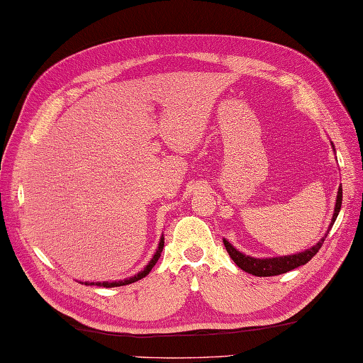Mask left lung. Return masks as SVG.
Instances as JSON below:
<instances>
[{"label": "left lung", "instance_id": "obj_1", "mask_svg": "<svg viewBox=\"0 0 363 363\" xmlns=\"http://www.w3.org/2000/svg\"><path fill=\"white\" fill-rule=\"evenodd\" d=\"M331 147L334 150V145L331 143ZM342 207V185H339V190H337V198H336V206H334V213H333V218L330 222V227L327 230V233L322 236V239L319 240L318 244L303 250V252H299L296 255H286V256H279V257H253V256H248L240 253L239 250H236L233 245H231L227 239H222L224 240V245L227 248V253L230 255V257L233 259V262L240 268V270H244L253 276H259V277H267V276H277V274H284L286 272H291L294 268L305 265L308 261H311V257L319 252L325 238L328 236L330 230L333 227L334 222H336V218L339 215Z\"/></svg>", "mask_w": 363, "mask_h": 363}]
</instances>
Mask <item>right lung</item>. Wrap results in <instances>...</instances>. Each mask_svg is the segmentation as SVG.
Wrapping results in <instances>:
<instances>
[{
    "label": "right lung",
    "mask_w": 363,
    "mask_h": 363,
    "mask_svg": "<svg viewBox=\"0 0 363 363\" xmlns=\"http://www.w3.org/2000/svg\"><path fill=\"white\" fill-rule=\"evenodd\" d=\"M162 248H164V235L161 236V239H160V244H157V248H156V253L153 255V257L150 259V262H148L145 267H144V270H141L139 272L138 274H135V276H132V277H127V279H124V281H111V282H81V284H84V285H98V286H104V288H113V286H123V285H128V284H133V282H136V281H139V279H143V277H145L148 273L152 272V268L155 267V264L157 262V259L161 257V253H162Z\"/></svg>",
    "instance_id": "add662e5"
}]
</instances>
